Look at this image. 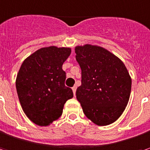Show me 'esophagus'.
<instances>
[{"instance_id":"esophagus-1","label":"esophagus","mask_w":150,"mask_h":150,"mask_svg":"<svg viewBox=\"0 0 150 150\" xmlns=\"http://www.w3.org/2000/svg\"><path fill=\"white\" fill-rule=\"evenodd\" d=\"M72 91H73V93H74V95H75V91H76V86H73L72 87Z\"/></svg>"}]
</instances>
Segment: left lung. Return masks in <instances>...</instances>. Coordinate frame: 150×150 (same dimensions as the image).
Segmentation results:
<instances>
[{
	"label": "left lung",
	"instance_id": "obj_1",
	"mask_svg": "<svg viewBox=\"0 0 150 150\" xmlns=\"http://www.w3.org/2000/svg\"><path fill=\"white\" fill-rule=\"evenodd\" d=\"M75 59L81 69V86L76 98L83 112L98 126L117 121L127 107L132 80L125 64L106 49L76 46Z\"/></svg>",
	"mask_w": 150,
	"mask_h": 150
}]
</instances>
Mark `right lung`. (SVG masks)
<instances>
[{
  "mask_svg": "<svg viewBox=\"0 0 150 150\" xmlns=\"http://www.w3.org/2000/svg\"><path fill=\"white\" fill-rule=\"evenodd\" d=\"M70 48L45 47L37 50L22 64L16 88L24 113L38 126H49L62 115L64 105L73 97L65 86L64 62Z\"/></svg>",
  "mask_w": 150,
  "mask_h": 150,
  "instance_id": "obj_1",
  "label": "right lung"
}]
</instances>
